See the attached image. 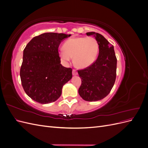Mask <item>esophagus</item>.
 <instances>
[{"label":"esophagus","mask_w":148,"mask_h":148,"mask_svg":"<svg viewBox=\"0 0 148 148\" xmlns=\"http://www.w3.org/2000/svg\"><path fill=\"white\" fill-rule=\"evenodd\" d=\"M72 74H73V75H78V73H77V71H76V70H73V71H72Z\"/></svg>","instance_id":"34e87169"}]
</instances>
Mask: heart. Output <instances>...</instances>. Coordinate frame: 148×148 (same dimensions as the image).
Masks as SVG:
<instances>
[{
    "instance_id": "b5f03b06",
    "label": "heart",
    "mask_w": 148,
    "mask_h": 148,
    "mask_svg": "<svg viewBox=\"0 0 148 148\" xmlns=\"http://www.w3.org/2000/svg\"><path fill=\"white\" fill-rule=\"evenodd\" d=\"M98 51L99 44L95 38L78 37L66 41L59 55L65 63H68L73 57V62L77 66L84 69L95 61Z\"/></svg>"
}]
</instances>
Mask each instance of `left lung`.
I'll return each mask as SVG.
<instances>
[{
  "mask_svg": "<svg viewBox=\"0 0 148 148\" xmlns=\"http://www.w3.org/2000/svg\"><path fill=\"white\" fill-rule=\"evenodd\" d=\"M92 35L99 44V55L94 63L86 69L78 70L82 84L78 93L84 101H97L106 97L113 88L116 79L117 58L114 46L101 34Z\"/></svg>",
  "mask_w": 148,
  "mask_h": 148,
  "instance_id": "8db88e82",
  "label": "left lung"
}]
</instances>
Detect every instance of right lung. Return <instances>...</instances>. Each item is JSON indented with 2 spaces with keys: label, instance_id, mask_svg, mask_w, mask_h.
<instances>
[{
  "label": "right lung",
  "instance_id": "1",
  "mask_svg": "<svg viewBox=\"0 0 148 148\" xmlns=\"http://www.w3.org/2000/svg\"><path fill=\"white\" fill-rule=\"evenodd\" d=\"M70 36L43 33L25 47L20 75L24 91L33 100L43 104L56 101L72 78V69L62 65L58 52L61 42Z\"/></svg>",
  "mask_w": 148,
  "mask_h": 148
}]
</instances>
